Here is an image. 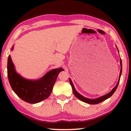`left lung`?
Returning a JSON list of instances; mask_svg holds the SVG:
<instances>
[{"instance_id": "left-lung-1", "label": "left lung", "mask_w": 131, "mask_h": 131, "mask_svg": "<svg viewBox=\"0 0 131 131\" xmlns=\"http://www.w3.org/2000/svg\"><path fill=\"white\" fill-rule=\"evenodd\" d=\"M117 50H118V49H117ZM120 65H121V70H120V73H119V79H118V83H117V85L115 86L113 89L109 93H108V94H106L105 95H103V96H101L100 97H98V98H96V99H91L86 98V97H84L83 96H82L81 95H80L79 94V93H78L76 91V90H75V88H74L73 84L72 81V80H71V79H69L70 84V85L72 87L73 92L74 95L77 97V98L80 99V100H81V101H83L85 103H88V104H91V105H95V104L99 103L105 101L106 99H108V97H110L111 96H112V95H113V94H114V92L116 91L117 87H118V85L119 80H120V77H121V73H122V61H121V60H120Z\"/></svg>"}]
</instances>
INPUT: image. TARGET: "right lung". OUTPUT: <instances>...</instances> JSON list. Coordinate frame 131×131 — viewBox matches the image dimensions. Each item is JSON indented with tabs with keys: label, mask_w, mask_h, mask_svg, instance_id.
I'll return each instance as SVG.
<instances>
[{
	"label": "right lung",
	"mask_w": 131,
	"mask_h": 131,
	"mask_svg": "<svg viewBox=\"0 0 131 131\" xmlns=\"http://www.w3.org/2000/svg\"><path fill=\"white\" fill-rule=\"evenodd\" d=\"M62 70V68L55 69L38 80H28L17 73L10 55L8 58L7 75L11 87L18 96L28 103H36L47 98L58 75Z\"/></svg>",
	"instance_id": "add662e5"
}]
</instances>
